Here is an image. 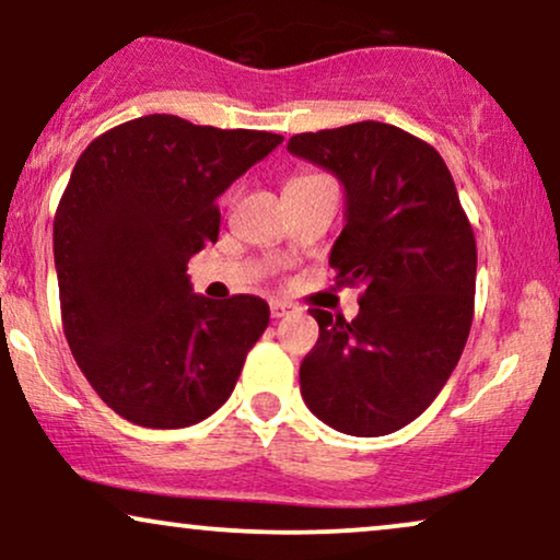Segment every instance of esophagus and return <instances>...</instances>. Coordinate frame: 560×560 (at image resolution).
Here are the masks:
<instances>
[{"label":"esophagus","instance_id":"obj_1","mask_svg":"<svg viewBox=\"0 0 560 560\" xmlns=\"http://www.w3.org/2000/svg\"><path fill=\"white\" fill-rule=\"evenodd\" d=\"M289 313H294V307L289 305V302H281V300H273L271 302V316L273 318H284Z\"/></svg>","mask_w":560,"mask_h":560}]
</instances>
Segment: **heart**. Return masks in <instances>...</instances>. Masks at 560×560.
<instances>
[{"label": "heart", "mask_w": 560, "mask_h": 560, "mask_svg": "<svg viewBox=\"0 0 560 560\" xmlns=\"http://www.w3.org/2000/svg\"><path fill=\"white\" fill-rule=\"evenodd\" d=\"M300 178H311V176H300Z\"/></svg>", "instance_id": "b5f03b06"}]
</instances>
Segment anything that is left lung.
Instances as JSON below:
<instances>
[{
	"label": "left lung",
	"instance_id": "1",
	"mask_svg": "<svg viewBox=\"0 0 560 560\" xmlns=\"http://www.w3.org/2000/svg\"><path fill=\"white\" fill-rule=\"evenodd\" d=\"M287 150L345 186L329 266L361 287L352 320L313 307L318 342L300 365L302 400L352 436L419 419L458 365L474 318L477 240L445 160L402 128L363 120L298 133Z\"/></svg>",
	"mask_w": 560,
	"mask_h": 560
}]
</instances>
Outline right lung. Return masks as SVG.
<instances>
[{"instance_id": "obj_1", "label": "right lung", "mask_w": 560, "mask_h": 560, "mask_svg": "<svg viewBox=\"0 0 560 560\" xmlns=\"http://www.w3.org/2000/svg\"><path fill=\"white\" fill-rule=\"evenodd\" d=\"M279 133L144 115L96 137L55 213L62 329L75 363L126 421L182 429L234 392L268 302L191 292L186 262L218 242L215 199Z\"/></svg>"}]
</instances>
